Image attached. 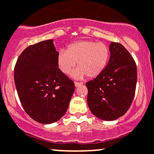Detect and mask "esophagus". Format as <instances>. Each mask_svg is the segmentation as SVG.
Here are the masks:
<instances>
[{"label":"esophagus","instance_id":"1","mask_svg":"<svg viewBox=\"0 0 154 154\" xmlns=\"http://www.w3.org/2000/svg\"><path fill=\"white\" fill-rule=\"evenodd\" d=\"M82 84H83V83H78V82H75V83H74V85H75L76 87H77V86H80V85Z\"/></svg>","mask_w":154,"mask_h":154}]
</instances>
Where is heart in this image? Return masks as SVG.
Returning a JSON list of instances; mask_svg holds the SVG:
<instances>
[{"label":"heart","mask_w":154,"mask_h":154,"mask_svg":"<svg viewBox=\"0 0 154 154\" xmlns=\"http://www.w3.org/2000/svg\"><path fill=\"white\" fill-rule=\"evenodd\" d=\"M110 58L109 47L104 43L80 41L68 46L67 50H59L57 64L65 74L72 71L77 62L78 68L72 73L76 79L98 77L105 69Z\"/></svg>","instance_id":"b5f03b06"}]
</instances>
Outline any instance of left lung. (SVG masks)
<instances>
[{
  "mask_svg": "<svg viewBox=\"0 0 154 154\" xmlns=\"http://www.w3.org/2000/svg\"><path fill=\"white\" fill-rule=\"evenodd\" d=\"M110 59L101 74L86 83L87 103L95 117L112 121L131 106L137 83V68L130 53L122 44L110 43Z\"/></svg>",
  "mask_w": 154,
  "mask_h": 154,
  "instance_id": "left-lung-1",
  "label": "left lung"
}]
</instances>
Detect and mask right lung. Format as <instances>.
<instances>
[{
  "label": "right lung",
  "instance_id": "add662e5",
  "mask_svg": "<svg viewBox=\"0 0 154 154\" xmlns=\"http://www.w3.org/2000/svg\"><path fill=\"white\" fill-rule=\"evenodd\" d=\"M53 40L27 47L18 58L14 80L24 110L35 121L50 124L68 110L74 83L61 71Z\"/></svg>",
  "mask_w": 154,
  "mask_h": 154
}]
</instances>
